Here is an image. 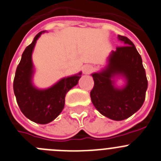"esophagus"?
<instances>
[{"mask_svg":"<svg viewBox=\"0 0 161 161\" xmlns=\"http://www.w3.org/2000/svg\"><path fill=\"white\" fill-rule=\"evenodd\" d=\"M92 71V68L89 65H85L83 67V73L84 74H89Z\"/></svg>","mask_w":161,"mask_h":161,"instance_id":"esophagus-1","label":"esophagus"}]
</instances>
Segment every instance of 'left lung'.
<instances>
[{
	"label": "left lung",
	"mask_w": 161,
	"mask_h": 161,
	"mask_svg": "<svg viewBox=\"0 0 161 161\" xmlns=\"http://www.w3.org/2000/svg\"><path fill=\"white\" fill-rule=\"evenodd\" d=\"M124 46L117 47L107 58V64L92 74L94 86L92 102L99 113L113 120H123L141 108L145 100L148 80L141 55L132 41L118 35ZM123 78L125 85L116 86L115 78Z\"/></svg>",
	"instance_id": "8db88e82"
}]
</instances>
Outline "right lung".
Returning a JSON list of instances; mask_svg holds the SVG:
<instances>
[{"instance_id": "obj_1", "label": "right lung", "mask_w": 161, "mask_h": 161, "mask_svg": "<svg viewBox=\"0 0 161 161\" xmlns=\"http://www.w3.org/2000/svg\"><path fill=\"white\" fill-rule=\"evenodd\" d=\"M45 31L40 32L26 47L17 68L13 80V91L20 111L35 123L45 125L55 120L64 107L66 93L76 86L81 72L60 79L50 88L40 89L32 84L34 66L32 54L36 41Z\"/></svg>"}]
</instances>
